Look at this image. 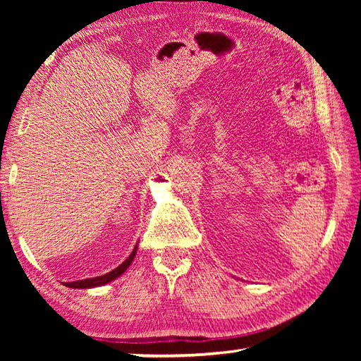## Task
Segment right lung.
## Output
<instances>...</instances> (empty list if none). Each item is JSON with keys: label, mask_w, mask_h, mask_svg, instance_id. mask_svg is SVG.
Segmentation results:
<instances>
[{"label": "right lung", "mask_w": 361, "mask_h": 361, "mask_svg": "<svg viewBox=\"0 0 361 361\" xmlns=\"http://www.w3.org/2000/svg\"><path fill=\"white\" fill-rule=\"evenodd\" d=\"M137 248L138 245H135V248L132 250V253L129 255V258H127L124 262H122L121 266H118L116 269H113L111 272L105 274V276H100V277H92V279H84V280H76V282H66L63 283L65 286H68V288H95V286H102V285H106L109 282H113L118 277H121L122 274L127 271V267L132 264L133 258H135L137 255Z\"/></svg>", "instance_id": "1"}]
</instances>
